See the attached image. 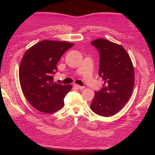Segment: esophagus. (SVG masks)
<instances>
[{
  "label": "esophagus",
  "mask_w": 155,
  "mask_h": 155,
  "mask_svg": "<svg viewBox=\"0 0 155 155\" xmlns=\"http://www.w3.org/2000/svg\"><path fill=\"white\" fill-rule=\"evenodd\" d=\"M74 86L76 87V88H79V89H83L84 88V87H82V86H80V85H77V84H75Z\"/></svg>",
  "instance_id": "esophagus-1"
}]
</instances>
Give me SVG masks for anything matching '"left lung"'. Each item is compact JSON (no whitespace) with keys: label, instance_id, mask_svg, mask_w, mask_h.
<instances>
[{"label":"left lung","instance_id":"obj_1","mask_svg":"<svg viewBox=\"0 0 155 155\" xmlns=\"http://www.w3.org/2000/svg\"><path fill=\"white\" fill-rule=\"evenodd\" d=\"M100 53L99 76L105 81L100 91H95L91 105L97 115L111 116L128 101L134 84L132 61L122 46L104 39L91 42Z\"/></svg>","mask_w":155,"mask_h":155}]
</instances>
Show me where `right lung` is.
I'll return each mask as SVG.
<instances>
[{
    "instance_id": "1",
    "label": "right lung",
    "mask_w": 155,
    "mask_h": 155,
    "mask_svg": "<svg viewBox=\"0 0 155 155\" xmlns=\"http://www.w3.org/2000/svg\"><path fill=\"white\" fill-rule=\"evenodd\" d=\"M74 45L44 40L26 50L20 65L19 81L25 97L35 109L51 114L63 107L72 85L54 83L52 74L61 56Z\"/></svg>"
}]
</instances>
